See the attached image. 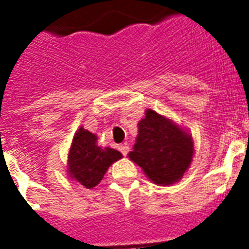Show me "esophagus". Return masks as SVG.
<instances>
[{
	"mask_svg": "<svg viewBox=\"0 0 249 249\" xmlns=\"http://www.w3.org/2000/svg\"><path fill=\"white\" fill-rule=\"evenodd\" d=\"M119 150H120V152L121 154H123V155L124 156H126L128 155V152H129V146L128 144H120V146H119Z\"/></svg>",
	"mask_w": 249,
	"mask_h": 249,
	"instance_id": "1",
	"label": "esophagus"
}]
</instances>
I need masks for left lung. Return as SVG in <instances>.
<instances>
[{
	"instance_id": "left-lung-1",
	"label": "left lung",
	"mask_w": 249,
	"mask_h": 249,
	"mask_svg": "<svg viewBox=\"0 0 249 249\" xmlns=\"http://www.w3.org/2000/svg\"><path fill=\"white\" fill-rule=\"evenodd\" d=\"M194 155L191 136L152 109L138 124V137L129 159L156 185H173L189 169Z\"/></svg>"
}]
</instances>
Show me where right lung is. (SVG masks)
Wrapping results in <instances>:
<instances>
[{
  "label": "right lung",
  "mask_w": 249,
  "mask_h": 249,
  "mask_svg": "<svg viewBox=\"0 0 249 249\" xmlns=\"http://www.w3.org/2000/svg\"><path fill=\"white\" fill-rule=\"evenodd\" d=\"M121 158L123 155L117 150L99 147L95 134L80 128L75 133L68 154V172L80 185L93 189L101 182L108 166Z\"/></svg>",
  "instance_id": "add662e5"
}]
</instances>
